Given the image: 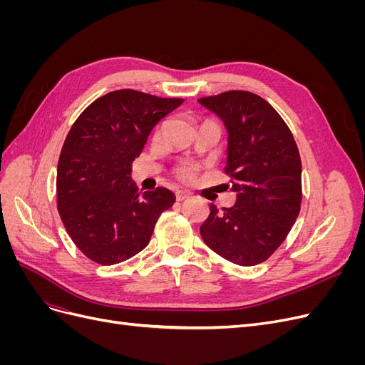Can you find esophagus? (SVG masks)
Masks as SVG:
<instances>
[{"instance_id": "34e87169", "label": "esophagus", "mask_w": 365, "mask_h": 365, "mask_svg": "<svg viewBox=\"0 0 365 365\" xmlns=\"http://www.w3.org/2000/svg\"><path fill=\"white\" fill-rule=\"evenodd\" d=\"M190 196V193L189 192H181V190H178L176 192V201H184V200H187V197Z\"/></svg>"}]
</instances>
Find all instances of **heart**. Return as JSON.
<instances>
[{"label":"heart","mask_w":365,"mask_h":365,"mask_svg":"<svg viewBox=\"0 0 365 365\" xmlns=\"http://www.w3.org/2000/svg\"><path fill=\"white\" fill-rule=\"evenodd\" d=\"M196 175V168L193 164H184L178 169V176L182 181H193Z\"/></svg>","instance_id":"1"}]
</instances>
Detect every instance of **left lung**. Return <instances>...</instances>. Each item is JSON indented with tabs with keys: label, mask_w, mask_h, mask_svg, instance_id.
Segmentation results:
<instances>
[{
	"label": "left lung",
	"mask_w": 365,
	"mask_h": 365,
	"mask_svg": "<svg viewBox=\"0 0 365 365\" xmlns=\"http://www.w3.org/2000/svg\"><path fill=\"white\" fill-rule=\"evenodd\" d=\"M227 129V168L236 204L210 215L200 231L220 257L240 267L267 260L288 236L302 204V160L279 113L248 91L197 98Z\"/></svg>",
	"instance_id": "left-lung-1"
}]
</instances>
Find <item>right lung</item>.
<instances>
[{"mask_svg":"<svg viewBox=\"0 0 365 365\" xmlns=\"http://www.w3.org/2000/svg\"><path fill=\"white\" fill-rule=\"evenodd\" d=\"M182 102L118 90L97 98L74 121L58 163V210L88 259L115 264L135 256L173 205L175 193L165 187L140 195L130 172L150 130Z\"/></svg>","mask_w":365,"mask_h":365,"instance_id":"1","label":"right lung"}]
</instances>
